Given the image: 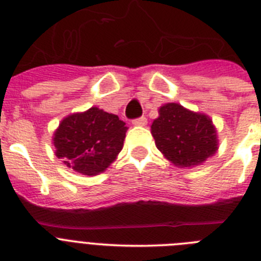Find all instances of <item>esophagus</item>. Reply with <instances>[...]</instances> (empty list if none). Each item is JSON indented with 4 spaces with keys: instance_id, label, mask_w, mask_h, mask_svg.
<instances>
[{
    "instance_id": "esophagus-1",
    "label": "esophagus",
    "mask_w": 261,
    "mask_h": 261,
    "mask_svg": "<svg viewBox=\"0 0 261 261\" xmlns=\"http://www.w3.org/2000/svg\"><path fill=\"white\" fill-rule=\"evenodd\" d=\"M133 125L134 126H140V127H143V126L147 125V118H145V117H140V118H138V119H134Z\"/></svg>"
}]
</instances>
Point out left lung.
<instances>
[{
    "mask_svg": "<svg viewBox=\"0 0 261 261\" xmlns=\"http://www.w3.org/2000/svg\"><path fill=\"white\" fill-rule=\"evenodd\" d=\"M151 134L157 149L178 168L201 165L218 149L217 128L212 118L178 102H166L159 108Z\"/></svg>",
    "mask_w": 261,
    "mask_h": 261,
    "instance_id": "8db88e82",
    "label": "left lung"
}]
</instances>
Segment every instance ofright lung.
I'll return each mask as SVG.
<instances>
[{
    "mask_svg": "<svg viewBox=\"0 0 261 261\" xmlns=\"http://www.w3.org/2000/svg\"><path fill=\"white\" fill-rule=\"evenodd\" d=\"M127 130L118 116L92 107L61 119L51 143L62 164L79 174L93 177L116 161Z\"/></svg>",
    "mask_w": 261,
    "mask_h": 261,
    "instance_id": "add662e5",
    "label": "right lung"
}]
</instances>
